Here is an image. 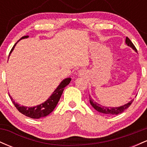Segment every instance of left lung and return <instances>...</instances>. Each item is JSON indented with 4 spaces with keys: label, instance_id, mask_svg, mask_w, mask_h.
I'll use <instances>...</instances> for the list:
<instances>
[{
    "label": "left lung",
    "instance_id": "obj_1",
    "mask_svg": "<svg viewBox=\"0 0 147 147\" xmlns=\"http://www.w3.org/2000/svg\"><path fill=\"white\" fill-rule=\"evenodd\" d=\"M126 43L128 46L131 47L133 50H134L135 51L137 52V49H136L135 45H133V43L131 42V40L129 39L128 37L126 38ZM134 99L131 100L129 103L124 104V105L119 106V107H107V106H104L101 105V104H98L97 102H94V100L90 97V96H89V101L91 106L95 109L96 111H97L99 113H102L104 114H107V115H118L119 113H122V112H124L126 109L129 107L131 105L132 102H133Z\"/></svg>",
    "mask_w": 147,
    "mask_h": 147
}]
</instances>
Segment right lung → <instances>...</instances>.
Here are the masks:
<instances>
[{"instance_id":"1","label":"right lung","mask_w":147,"mask_h":147,"mask_svg":"<svg viewBox=\"0 0 147 147\" xmlns=\"http://www.w3.org/2000/svg\"><path fill=\"white\" fill-rule=\"evenodd\" d=\"M28 37H29L28 36H24L21 37V39L27 38ZM16 44V43H15V45L13 46L9 54H11V52L13 51ZM70 81H71V78H66L63 79L59 85L58 86V87L57 88L56 90L52 92L51 96L45 102L42 103V104H39V105L33 106V107H26V106H21L20 104L15 102L9 95V96L11 100H12V102L15 106V107L18 109V111L20 113H21L22 114L27 116V117L32 118V119H39L41 117H43L48 115L50 113H52L53 111L57 105V104H58L59 101L61 96L62 93H63L64 88L67 85H68Z\"/></svg>"}]
</instances>
